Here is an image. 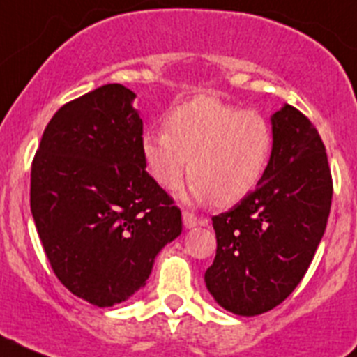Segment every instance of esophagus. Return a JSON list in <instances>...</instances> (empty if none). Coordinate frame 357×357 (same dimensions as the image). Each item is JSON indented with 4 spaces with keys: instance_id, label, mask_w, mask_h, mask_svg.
<instances>
[{
    "instance_id": "1",
    "label": "esophagus",
    "mask_w": 357,
    "mask_h": 357,
    "mask_svg": "<svg viewBox=\"0 0 357 357\" xmlns=\"http://www.w3.org/2000/svg\"><path fill=\"white\" fill-rule=\"evenodd\" d=\"M182 220H184V227H185V229H193V227L206 225V223H207L206 218L195 216V214L189 213V211H184V213H182Z\"/></svg>"
}]
</instances>
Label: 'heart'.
Here are the masks:
<instances>
[{
  "mask_svg": "<svg viewBox=\"0 0 357 357\" xmlns=\"http://www.w3.org/2000/svg\"><path fill=\"white\" fill-rule=\"evenodd\" d=\"M273 146V128L261 112L207 94L176 105L166 128H148L141 139L148 172L160 188L176 189L188 169L191 197L220 207L234 206L261 184Z\"/></svg>",
  "mask_w": 357,
  "mask_h": 357,
  "instance_id": "1",
  "label": "heart"
}]
</instances>
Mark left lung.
Instances as JSON below:
<instances>
[{"mask_svg": "<svg viewBox=\"0 0 357 357\" xmlns=\"http://www.w3.org/2000/svg\"><path fill=\"white\" fill-rule=\"evenodd\" d=\"M272 162L261 184L213 216L216 257L206 284L241 317L266 313L298 286L326 232L333 176L314 125L291 105L272 116Z\"/></svg>", "mask_w": 357, "mask_h": 357, "instance_id": "left-lung-1", "label": "left lung"}]
</instances>
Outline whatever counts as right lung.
Wrapping results in <instances>:
<instances>
[{"label": "right lung", "instance_id": "obj_1", "mask_svg": "<svg viewBox=\"0 0 357 357\" xmlns=\"http://www.w3.org/2000/svg\"><path fill=\"white\" fill-rule=\"evenodd\" d=\"M135 94L107 84L50 119L31 162L30 207L53 273L110 307L143 288L182 214L146 172Z\"/></svg>", "mask_w": 357, "mask_h": 357}]
</instances>
